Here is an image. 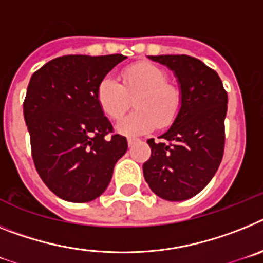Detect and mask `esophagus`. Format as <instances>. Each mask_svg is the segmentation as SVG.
Returning <instances> with one entry per match:
<instances>
[{"label": "esophagus", "instance_id": "34e87169", "mask_svg": "<svg viewBox=\"0 0 263 263\" xmlns=\"http://www.w3.org/2000/svg\"><path fill=\"white\" fill-rule=\"evenodd\" d=\"M127 141H128V145H129V147H132V145H134L135 143H136V141H138V139H135V138H128V139H127Z\"/></svg>", "mask_w": 263, "mask_h": 263}]
</instances>
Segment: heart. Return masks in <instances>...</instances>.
I'll return each mask as SVG.
<instances>
[{"label":"heart","mask_w":263,"mask_h":263,"mask_svg":"<svg viewBox=\"0 0 263 263\" xmlns=\"http://www.w3.org/2000/svg\"><path fill=\"white\" fill-rule=\"evenodd\" d=\"M168 75L152 63H139L123 70L122 84L111 75L104 77L97 88L100 108L111 119H119L135 102L134 112L120 119L116 129L134 136L155 128H166L176 119L181 107V93L166 83Z\"/></svg>","instance_id":"b5f03b06"}]
</instances>
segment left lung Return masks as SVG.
<instances>
[{"label": "left lung", "mask_w": 263, "mask_h": 263, "mask_svg": "<svg viewBox=\"0 0 263 263\" xmlns=\"http://www.w3.org/2000/svg\"><path fill=\"white\" fill-rule=\"evenodd\" d=\"M172 70L181 107L160 139L147 141L151 157L143 173L151 191L166 201H184L200 193L220 166L225 145L228 93L214 70L188 55H149Z\"/></svg>", "instance_id": "left-lung-1"}]
</instances>
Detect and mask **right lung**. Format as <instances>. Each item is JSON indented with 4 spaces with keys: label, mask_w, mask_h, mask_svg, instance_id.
Here are the masks:
<instances>
[{
    "label": "right lung",
    "mask_w": 263,
    "mask_h": 263,
    "mask_svg": "<svg viewBox=\"0 0 263 263\" xmlns=\"http://www.w3.org/2000/svg\"><path fill=\"white\" fill-rule=\"evenodd\" d=\"M124 59L122 54L65 55L31 75L24 116L34 165L62 200L88 202L99 197L127 152L124 136L106 138L112 125L97 99L99 82Z\"/></svg>",
    "instance_id": "obj_1"
}]
</instances>
